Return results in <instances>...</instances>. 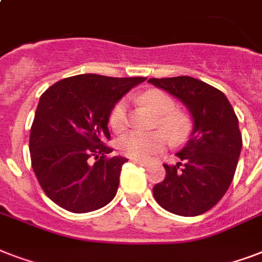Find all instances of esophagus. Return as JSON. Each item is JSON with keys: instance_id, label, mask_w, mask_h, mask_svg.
I'll list each match as a JSON object with an SVG mask.
<instances>
[{"instance_id": "34e87169", "label": "esophagus", "mask_w": 262, "mask_h": 262, "mask_svg": "<svg viewBox=\"0 0 262 262\" xmlns=\"http://www.w3.org/2000/svg\"><path fill=\"white\" fill-rule=\"evenodd\" d=\"M132 162H135V163H139L144 167H148L149 166V160H141V159H132Z\"/></svg>"}]
</instances>
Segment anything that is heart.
I'll return each instance as SVG.
<instances>
[{"mask_svg": "<svg viewBox=\"0 0 262 262\" xmlns=\"http://www.w3.org/2000/svg\"><path fill=\"white\" fill-rule=\"evenodd\" d=\"M141 102L149 106L159 115L158 126L168 132L174 141H182L190 132V119L179 111H175V100L163 91L151 90L141 95ZM108 125L115 133H121L127 126L126 100L122 99L114 104L108 114ZM164 130L151 133L133 130L122 136L118 141L119 151L133 159H149L152 155L166 148L168 136Z\"/></svg>", "mask_w": 262, "mask_h": 262, "instance_id": "obj_1", "label": "heart"}]
</instances>
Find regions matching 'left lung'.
Listing matches in <instances>:
<instances>
[{"label": "left lung", "instance_id": "left-lung-1", "mask_svg": "<svg viewBox=\"0 0 262 262\" xmlns=\"http://www.w3.org/2000/svg\"><path fill=\"white\" fill-rule=\"evenodd\" d=\"M189 108L194 126L177 154V166L164 163L166 178L154 186L160 207L179 216H199L219 203L231 185L242 149L235 111L217 88L189 76L149 79Z\"/></svg>", "mask_w": 262, "mask_h": 262}]
</instances>
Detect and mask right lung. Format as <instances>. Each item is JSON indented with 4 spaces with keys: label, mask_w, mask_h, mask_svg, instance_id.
Returning <instances> with one entry per match:
<instances>
[{
    "label": "right lung",
    "mask_w": 262,
    "mask_h": 262,
    "mask_svg": "<svg viewBox=\"0 0 262 262\" xmlns=\"http://www.w3.org/2000/svg\"><path fill=\"white\" fill-rule=\"evenodd\" d=\"M145 77L79 75L59 80L39 99L31 126V166L43 191L67 211H96L114 199L127 162L108 156L114 104Z\"/></svg>",
    "instance_id": "obj_1"
}]
</instances>
